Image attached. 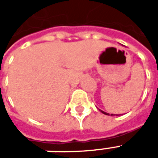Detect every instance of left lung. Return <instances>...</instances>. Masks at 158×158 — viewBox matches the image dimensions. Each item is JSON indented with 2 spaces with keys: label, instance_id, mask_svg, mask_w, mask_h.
<instances>
[{
  "label": "left lung",
  "instance_id": "obj_1",
  "mask_svg": "<svg viewBox=\"0 0 158 158\" xmlns=\"http://www.w3.org/2000/svg\"><path fill=\"white\" fill-rule=\"evenodd\" d=\"M100 111H101V112H102V113L103 114H106V115H110L109 113H105V112H103L102 110H100ZM118 115H117V116H118ZM111 116H114V114H112V113H111Z\"/></svg>",
  "mask_w": 158,
  "mask_h": 158
}]
</instances>
